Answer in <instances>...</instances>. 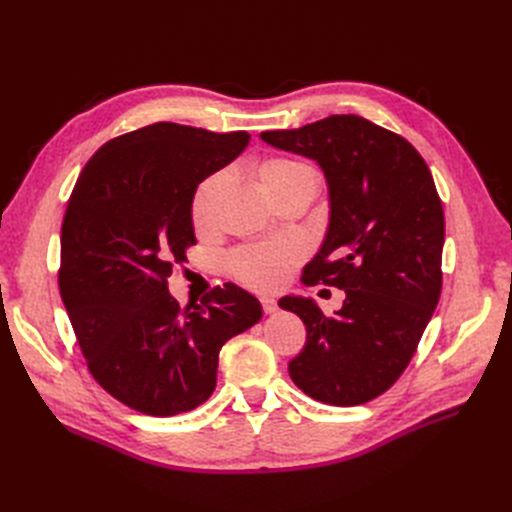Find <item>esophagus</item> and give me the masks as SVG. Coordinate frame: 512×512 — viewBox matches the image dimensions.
<instances>
[{"label":"esophagus","instance_id":"obj_1","mask_svg":"<svg viewBox=\"0 0 512 512\" xmlns=\"http://www.w3.org/2000/svg\"><path fill=\"white\" fill-rule=\"evenodd\" d=\"M260 305H262V312H265V314L277 312V301L271 299V297H262V299H260Z\"/></svg>","mask_w":512,"mask_h":512}]
</instances>
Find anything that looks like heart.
I'll return each mask as SVG.
<instances>
[{
	"label": "heart",
	"instance_id": "b5f03b06",
	"mask_svg": "<svg viewBox=\"0 0 512 512\" xmlns=\"http://www.w3.org/2000/svg\"><path fill=\"white\" fill-rule=\"evenodd\" d=\"M260 190L269 198L277 192H282L290 185L299 183L303 179H316V173L307 164L284 158V156H271L260 160L254 168ZM226 183V173L220 170L211 177H207L198 185V190L192 200V220L196 226H207L211 220V213L215 207V200ZM301 258V247L292 241H271L241 247L230 256V271L237 280L254 290H275L286 280V273L290 267Z\"/></svg>",
	"mask_w": 512,
	"mask_h": 512
}]
</instances>
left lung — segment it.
Segmentation results:
<instances>
[{
  "label": "left lung",
  "mask_w": 512,
  "mask_h": 512,
  "mask_svg": "<svg viewBox=\"0 0 512 512\" xmlns=\"http://www.w3.org/2000/svg\"><path fill=\"white\" fill-rule=\"evenodd\" d=\"M260 138L322 168L329 228L303 284L346 292L335 316L312 299H280L307 329L288 374L322 404H365L404 374L440 299L444 211L436 183L404 136L359 115Z\"/></svg>",
  "instance_id": "1"
}]
</instances>
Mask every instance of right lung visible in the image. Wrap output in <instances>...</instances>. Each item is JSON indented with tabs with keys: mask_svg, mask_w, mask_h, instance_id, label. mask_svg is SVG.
Instances as JSON below:
<instances>
[{
	"mask_svg": "<svg viewBox=\"0 0 512 512\" xmlns=\"http://www.w3.org/2000/svg\"><path fill=\"white\" fill-rule=\"evenodd\" d=\"M247 132L160 121L102 145L76 179L61 224L59 292L91 376L149 416L211 397L220 350L262 318L235 284L179 307L168 277L196 243L200 181L235 160Z\"/></svg>",
	"mask_w": 512,
	"mask_h": 512,
	"instance_id": "right-lung-1",
	"label": "right lung"
}]
</instances>
